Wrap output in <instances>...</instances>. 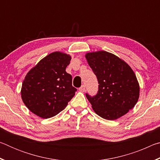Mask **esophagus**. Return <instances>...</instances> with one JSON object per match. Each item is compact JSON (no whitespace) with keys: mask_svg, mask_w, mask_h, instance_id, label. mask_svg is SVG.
<instances>
[{"mask_svg":"<svg viewBox=\"0 0 160 160\" xmlns=\"http://www.w3.org/2000/svg\"><path fill=\"white\" fill-rule=\"evenodd\" d=\"M79 90L80 92H84L85 91V85H82L80 87V88H79Z\"/></svg>","mask_w":160,"mask_h":160,"instance_id":"esophagus-1","label":"esophagus"}]
</instances>
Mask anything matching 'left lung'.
Wrapping results in <instances>:
<instances>
[{
	"label": "left lung",
	"instance_id": "obj_1",
	"mask_svg": "<svg viewBox=\"0 0 160 160\" xmlns=\"http://www.w3.org/2000/svg\"><path fill=\"white\" fill-rule=\"evenodd\" d=\"M85 58L99 83L96 95L86 94L94 112L107 120L126 114L134 107L140 94L133 70L125 61L107 51L88 53Z\"/></svg>",
	"mask_w": 160,
	"mask_h": 160
}]
</instances>
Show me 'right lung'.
Here are the masks:
<instances>
[{
  "label": "right lung",
  "mask_w": 160,
  "mask_h": 160,
  "mask_svg": "<svg viewBox=\"0 0 160 160\" xmlns=\"http://www.w3.org/2000/svg\"><path fill=\"white\" fill-rule=\"evenodd\" d=\"M71 56L56 51L42 58L29 70L23 80L21 97L29 111L48 118L63 111L77 89L72 85L66 67Z\"/></svg>",
  "instance_id": "add662e5"
}]
</instances>
